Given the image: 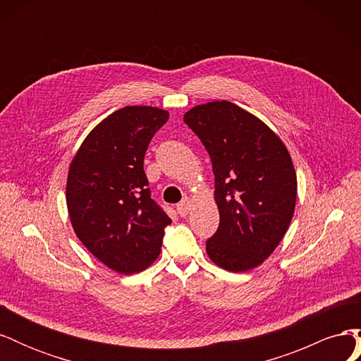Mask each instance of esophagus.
Returning a JSON list of instances; mask_svg holds the SVG:
<instances>
[{
  "instance_id": "obj_1",
  "label": "esophagus",
  "mask_w": 361,
  "mask_h": 361,
  "mask_svg": "<svg viewBox=\"0 0 361 361\" xmlns=\"http://www.w3.org/2000/svg\"><path fill=\"white\" fill-rule=\"evenodd\" d=\"M190 206H191V200L190 197H183L180 200V203L176 206L178 207V212L180 216H185L188 212H190Z\"/></svg>"
}]
</instances>
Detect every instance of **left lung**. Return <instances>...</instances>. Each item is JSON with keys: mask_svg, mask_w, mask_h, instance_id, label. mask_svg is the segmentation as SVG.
<instances>
[{"mask_svg": "<svg viewBox=\"0 0 361 361\" xmlns=\"http://www.w3.org/2000/svg\"><path fill=\"white\" fill-rule=\"evenodd\" d=\"M183 122L209 154L215 176L220 224L206 253L223 269H253L280 244L295 211L289 152L262 120L228 101L194 106Z\"/></svg>", "mask_w": 361, "mask_h": 361, "instance_id": "8db88e82", "label": "left lung"}]
</instances>
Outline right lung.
<instances>
[{"label":"right lung","instance_id":"obj_1","mask_svg":"<svg viewBox=\"0 0 361 361\" xmlns=\"http://www.w3.org/2000/svg\"><path fill=\"white\" fill-rule=\"evenodd\" d=\"M169 120L154 106H125L104 118L72 159L66 202L76 236L120 274L146 269L171 223L150 197L143 169L152 137Z\"/></svg>","mask_w":361,"mask_h":361}]
</instances>
